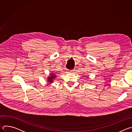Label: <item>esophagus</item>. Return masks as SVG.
I'll use <instances>...</instances> for the list:
<instances>
[{
	"label": "esophagus",
	"mask_w": 132,
	"mask_h": 132,
	"mask_svg": "<svg viewBox=\"0 0 132 132\" xmlns=\"http://www.w3.org/2000/svg\"><path fill=\"white\" fill-rule=\"evenodd\" d=\"M72 70H69V72H72Z\"/></svg>",
	"instance_id": "esophagus-1"
}]
</instances>
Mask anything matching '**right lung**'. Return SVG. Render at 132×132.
Returning <instances> with one entry per match:
<instances>
[{"mask_svg": "<svg viewBox=\"0 0 132 132\" xmlns=\"http://www.w3.org/2000/svg\"><path fill=\"white\" fill-rule=\"evenodd\" d=\"M50 75H51L50 76H49V77H48L47 78V81L50 83H52L54 80L55 79V78H56V77H57V76H56L54 73H52Z\"/></svg>", "mask_w": 132, "mask_h": 132, "instance_id": "right-lung-1", "label": "right lung"}]
</instances>
